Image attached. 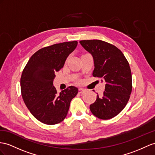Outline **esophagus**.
<instances>
[{"instance_id": "34e87169", "label": "esophagus", "mask_w": 155, "mask_h": 155, "mask_svg": "<svg viewBox=\"0 0 155 155\" xmlns=\"http://www.w3.org/2000/svg\"><path fill=\"white\" fill-rule=\"evenodd\" d=\"M86 92V90H84V89H83V88H79L78 89V93L79 94H84V92Z\"/></svg>"}]
</instances>
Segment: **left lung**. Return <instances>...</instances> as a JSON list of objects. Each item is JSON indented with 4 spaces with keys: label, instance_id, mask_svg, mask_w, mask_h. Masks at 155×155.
I'll return each mask as SVG.
<instances>
[{
    "label": "left lung",
    "instance_id": "obj_1",
    "mask_svg": "<svg viewBox=\"0 0 155 155\" xmlns=\"http://www.w3.org/2000/svg\"><path fill=\"white\" fill-rule=\"evenodd\" d=\"M80 43L93 56V77L102 78L106 83L104 96L97 95L90 109L99 118H112L125 107L132 92L129 63L122 51L111 44L100 40H84Z\"/></svg>",
    "mask_w": 155,
    "mask_h": 155
}]
</instances>
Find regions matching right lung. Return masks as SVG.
<instances>
[{
	"label": "right lung",
	"mask_w": 155,
	"mask_h": 155,
	"mask_svg": "<svg viewBox=\"0 0 155 155\" xmlns=\"http://www.w3.org/2000/svg\"><path fill=\"white\" fill-rule=\"evenodd\" d=\"M77 44L65 42L42 48L23 70L20 84L23 101L34 117L44 124L54 125L64 120L71 100L78 94V88L73 86L59 94L53 86L55 73L63 67Z\"/></svg>",
	"instance_id": "right-lung-1"
}]
</instances>
